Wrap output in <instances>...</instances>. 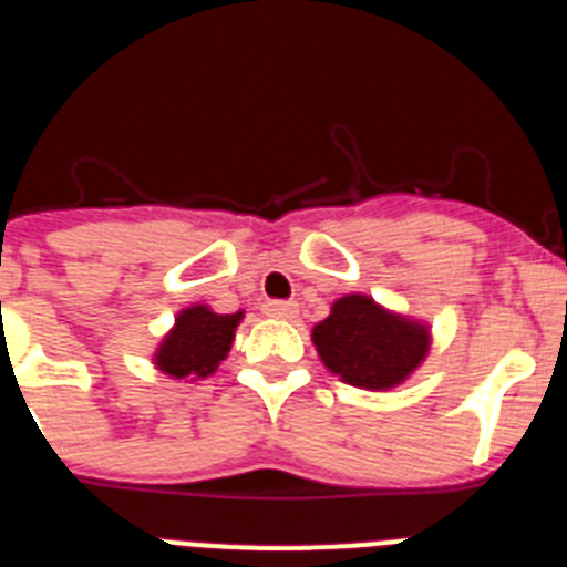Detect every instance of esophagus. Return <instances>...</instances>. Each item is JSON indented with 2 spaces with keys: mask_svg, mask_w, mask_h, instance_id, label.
Segmentation results:
<instances>
[{
  "mask_svg": "<svg viewBox=\"0 0 567 567\" xmlns=\"http://www.w3.org/2000/svg\"><path fill=\"white\" fill-rule=\"evenodd\" d=\"M264 312L272 318H295V312H298V303L295 301H266Z\"/></svg>",
  "mask_w": 567,
  "mask_h": 567,
  "instance_id": "1",
  "label": "esophagus"
}]
</instances>
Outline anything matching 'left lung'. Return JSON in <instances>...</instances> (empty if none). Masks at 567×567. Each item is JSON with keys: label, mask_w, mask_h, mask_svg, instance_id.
Segmentation results:
<instances>
[{"label": "left lung", "mask_w": 567, "mask_h": 567, "mask_svg": "<svg viewBox=\"0 0 567 567\" xmlns=\"http://www.w3.org/2000/svg\"><path fill=\"white\" fill-rule=\"evenodd\" d=\"M318 355L347 384L384 390L404 381L427 355V330L390 316L364 295L332 303L330 318L312 330Z\"/></svg>", "instance_id": "1"}]
</instances>
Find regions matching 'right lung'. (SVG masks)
<instances>
[{
	"instance_id": "obj_1",
	"label": "right lung",
	"mask_w": 567,
	"mask_h": 567,
	"mask_svg": "<svg viewBox=\"0 0 567 567\" xmlns=\"http://www.w3.org/2000/svg\"><path fill=\"white\" fill-rule=\"evenodd\" d=\"M237 323H240V312L217 316L206 307L186 309L159 347L157 367L174 379H186V375L206 379L229 352Z\"/></svg>"
}]
</instances>
